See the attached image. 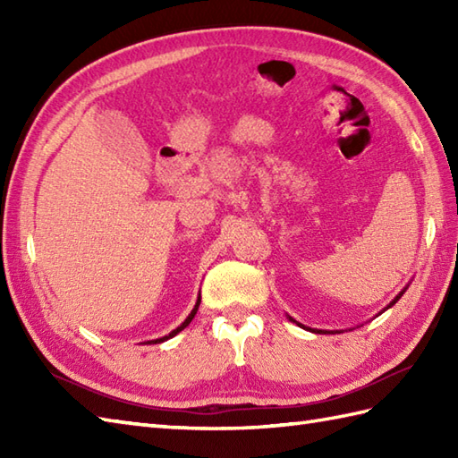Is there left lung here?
<instances>
[{"label": "left lung", "mask_w": 458, "mask_h": 458, "mask_svg": "<svg viewBox=\"0 0 458 458\" xmlns=\"http://www.w3.org/2000/svg\"><path fill=\"white\" fill-rule=\"evenodd\" d=\"M403 293H405V289H403V291H402V293H400V295H397V297H395V299L392 301V303H390V305H387L386 309H390L392 305H395V303H397V301H400V297H402ZM289 320H293V318H291V317H289ZM293 323H297V320H293ZM297 325H299V323H297ZM299 327H303V325H299ZM309 330H310V328H309ZM313 333H325V330H313Z\"/></svg>", "instance_id": "8db88e82"}]
</instances>
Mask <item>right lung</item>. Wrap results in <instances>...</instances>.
<instances>
[{"instance_id": "add662e5", "label": "right lung", "mask_w": 458, "mask_h": 458, "mask_svg": "<svg viewBox=\"0 0 458 458\" xmlns=\"http://www.w3.org/2000/svg\"><path fill=\"white\" fill-rule=\"evenodd\" d=\"M199 305H200V297L197 299V305H194V309L191 310V315H189L187 318H184V323H182L181 327H177V328H174V330H171V333H169L167 336H163V338H157V340H151V343H153V344H157V343H163V340H169V338H173L174 335H179V333H181V330H182L184 327H189V325H191V320L194 318V315H197V310H199ZM151 343H149V344H151Z\"/></svg>"}]
</instances>
